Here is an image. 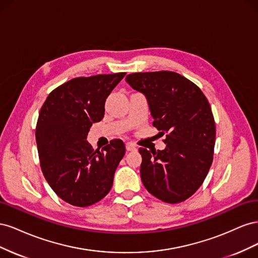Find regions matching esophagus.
I'll return each mask as SVG.
<instances>
[{
	"instance_id": "esophagus-1",
	"label": "esophagus",
	"mask_w": 258,
	"mask_h": 258,
	"mask_svg": "<svg viewBox=\"0 0 258 258\" xmlns=\"http://www.w3.org/2000/svg\"><path fill=\"white\" fill-rule=\"evenodd\" d=\"M126 150L131 152V151H137V146L134 143H127L126 144Z\"/></svg>"
}]
</instances>
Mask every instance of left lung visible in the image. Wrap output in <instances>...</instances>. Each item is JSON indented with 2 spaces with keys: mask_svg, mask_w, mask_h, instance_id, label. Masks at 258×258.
Instances as JSON below:
<instances>
[{
  "mask_svg": "<svg viewBox=\"0 0 258 258\" xmlns=\"http://www.w3.org/2000/svg\"><path fill=\"white\" fill-rule=\"evenodd\" d=\"M126 82L145 95L153 126L166 134L165 150L139 148L143 185L167 204L188 199L213 161L216 131L208 99L196 84L171 71L132 73Z\"/></svg>",
  "mask_w": 258,
  "mask_h": 258,
  "instance_id": "8db88e82",
  "label": "left lung"
}]
</instances>
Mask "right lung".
<instances>
[{
    "mask_svg": "<svg viewBox=\"0 0 258 258\" xmlns=\"http://www.w3.org/2000/svg\"><path fill=\"white\" fill-rule=\"evenodd\" d=\"M124 72L76 77L53 89L44 102L35 129L42 172L52 190L68 204L88 207L111 190L126 147L112 140L93 151L86 138L104 116L105 100Z\"/></svg>",
    "mask_w": 258,
    "mask_h": 258,
    "instance_id": "right-lung-1",
    "label": "right lung"
}]
</instances>
